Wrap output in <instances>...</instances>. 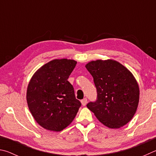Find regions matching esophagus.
Returning <instances> with one entry per match:
<instances>
[{
    "label": "esophagus",
    "instance_id": "34e87169",
    "mask_svg": "<svg viewBox=\"0 0 156 156\" xmlns=\"http://www.w3.org/2000/svg\"><path fill=\"white\" fill-rule=\"evenodd\" d=\"M81 104H82L84 106V105H86L87 104V103H88V101H87V99H86V98H85V99L81 100Z\"/></svg>",
    "mask_w": 156,
    "mask_h": 156
}]
</instances>
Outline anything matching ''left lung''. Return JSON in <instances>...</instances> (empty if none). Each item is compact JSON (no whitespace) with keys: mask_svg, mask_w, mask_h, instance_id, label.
<instances>
[{"mask_svg":"<svg viewBox=\"0 0 156 156\" xmlns=\"http://www.w3.org/2000/svg\"><path fill=\"white\" fill-rule=\"evenodd\" d=\"M86 68L97 92L96 101L88 103L87 107L106 127L124 126L133 118L139 102V86L132 73L112 59L90 62Z\"/></svg>","mask_w":156,"mask_h":156,"instance_id":"8db88e82","label":"left lung"}]
</instances>
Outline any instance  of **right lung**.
Instances as JSON below:
<instances>
[{
  "mask_svg": "<svg viewBox=\"0 0 156 156\" xmlns=\"http://www.w3.org/2000/svg\"><path fill=\"white\" fill-rule=\"evenodd\" d=\"M76 64L73 59H53L40 68L29 81L28 107L36 122L46 129L60 132L65 129L81 107L68 81Z\"/></svg>",
  "mask_w": 156,
  "mask_h": 156,
  "instance_id": "obj_1",
  "label": "right lung"
}]
</instances>
